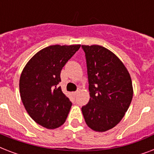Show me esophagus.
Instances as JSON below:
<instances>
[{"label": "esophagus", "instance_id": "34e87169", "mask_svg": "<svg viewBox=\"0 0 154 154\" xmlns=\"http://www.w3.org/2000/svg\"><path fill=\"white\" fill-rule=\"evenodd\" d=\"M78 94H79V89H78V90H77V91H76V92H73V93H72V94H73V95H74L75 97H77V95Z\"/></svg>", "mask_w": 154, "mask_h": 154}]
</instances>
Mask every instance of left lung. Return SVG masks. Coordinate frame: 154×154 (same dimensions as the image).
<instances>
[{
	"instance_id": "8db88e82",
	"label": "left lung",
	"mask_w": 154,
	"mask_h": 154,
	"mask_svg": "<svg viewBox=\"0 0 154 154\" xmlns=\"http://www.w3.org/2000/svg\"><path fill=\"white\" fill-rule=\"evenodd\" d=\"M85 53L90 99L82 111L87 125L105 132L119 123L133 98L128 70L114 53L101 45H82Z\"/></svg>"
}]
</instances>
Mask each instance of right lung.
<instances>
[{
    "instance_id": "add662e5",
    "label": "right lung",
    "mask_w": 154,
    "mask_h": 154,
    "mask_svg": "<svg viewBox=\"0 0 154 154\" xmlns=\"http://www.w3.org/2000/svg\"><path fill=\"white\" fill-rule=\"evenodd\" d=\"M80 47H46L29 60L21 72L19 88L23 105L32 119L45 128H58L67 118L72 102L58 84L62 68Z\"/></svg>"
}]
</instances>
